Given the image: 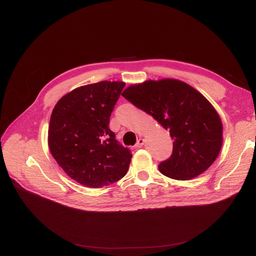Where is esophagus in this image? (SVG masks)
<instances>
[{
    "label": "esophagus",
    "mask_w": 256,
    "mask_h": 256,
    "mask_svg": "<svg viewBox=\"0 0 256 256\" xmlns=\"http://www.w3.org/2000/svg\"><path fill=\"white\" fill-rule=\"evenodd\" d=\"M144 145V139H142V138H140V139H138L137 140V143H136V147H138V148H140V147H142Z\"/></svg>",
    "instance_id": "esophagus-1"
}]
</instances>
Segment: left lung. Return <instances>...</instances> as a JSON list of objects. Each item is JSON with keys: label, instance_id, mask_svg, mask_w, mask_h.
Listing matches in <instances>:
<instances>
[{"label": "left lung", "instance_id": "obj_1", "mask_svg": "<svg viewBox=\"0 0 256 256\" xmlns=\"http://www.w3.org/2000/svg\"><path fill=\"white\" fill-rule=\"evenodd\" d=\"M122 96L152 115L173 139L169 158L158 170L178 180L196 178L217 158L222 147V122L210 102L182 80H147L128 87Z\"/></svg>", "mask_w": 256, "mask_h": 256}]
</instances>
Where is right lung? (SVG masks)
Listing matches in <instances>:
<instances>
[{
  "mask_svg": "<svg viewBox=\"0 0 256 256\" xmlns=\"http://www.w3.org/2000/svg\"><path fill=\"white\" fill-rule=\"evenodd\" d=\"M124 82L78 87L54 108L48 147L65 173L89 188H102L122 178L132 152L110 130V116L124 90Z\"/></svg>",
  "mask_w": 256,
  "mask_h": 256,
  "instance_id": "add662e5",
  "label": "right lung"
}]
</instances>
